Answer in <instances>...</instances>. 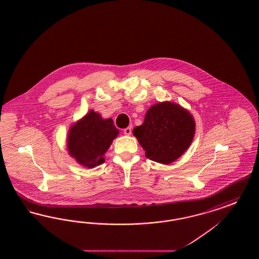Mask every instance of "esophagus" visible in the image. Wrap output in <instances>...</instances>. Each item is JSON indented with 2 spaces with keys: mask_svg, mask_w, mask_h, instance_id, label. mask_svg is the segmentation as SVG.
I'll list each match as a JSON object with an SVG mask.
<instances>
[{
  "mask_svg": "<svg viewBox=\"0 0 259 259\" xmlns=\"http://www.w3.org/2000/svg\"><path fill=\"white\" fill-rule=\"evenodd\" d=\"M123 133L125 135H131V133H132V127H127V128H125L123 130Z\"/></svg>",
  "mask_w": 259,
  "mask_h": 259,
  "instance_id": "1",
  "label": "esophagus"
}]
</instances>
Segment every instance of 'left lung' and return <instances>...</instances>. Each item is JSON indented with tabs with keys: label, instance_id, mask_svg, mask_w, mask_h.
<instances>
[{
	"label": "left lung",
	"instance_id": "obj_1",
	"mask_svg": "<svg viewBox=\"0 0 259 259\" xmlns=\"http://www.w3.org/2000/svg\"><path fill=\"white\" fill-rule=\"evenodd\" d=\"M133 134L146 157L161 164H170L189 148L195 134V121L189 111L178 104L162 102L148 109L144 123Z\"/></svg>",
	"mask_w": 259,
	"mask_h": 259
}]
</instances>
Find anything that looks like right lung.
<instances>
[{"instance_id":"obj_1","label":"right lung","mask_w":259,"mask_h":259,"mask_svg":"<svg viewBox=\"0 0 259 259\" xmlns=\"http://www.w3.org/2000/svg\"><path fill=\"white\" fill-rule=\"evenodd\" d=\"M118 133L111 118L103 119L98 112L90 111L69 130V154L78 164L94 168L105 162L104 155Z\"/></svg>"}]
</instances>
